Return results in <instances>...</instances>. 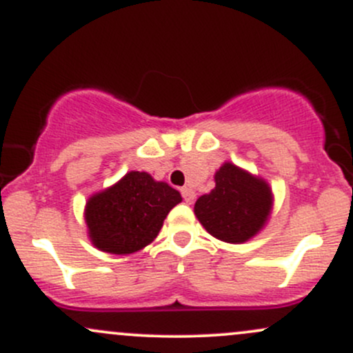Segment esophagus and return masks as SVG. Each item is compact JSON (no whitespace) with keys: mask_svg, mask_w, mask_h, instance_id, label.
<instances>
[{"mask_svg":"<svg viewBox=\"0 0 353 353\" xmlns=\"http://www.w3.org/2000/svg\"><path fill=\"white\" fill-rule=\"evenodd\" d=\"M181 194H182V197H184V201L188 202V204H192V202H194V197H196V192H194L192 189H190V188H188V185H185V188H182V189H181Z\"/></svg>","mask_w":353,"mask_h":353,"instance_id":"34e87169","label":"esophagus"}]
</instances>
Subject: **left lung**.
I'll list each match as a JSON object with an SVG mask.
<instances>
[{
	"instance_id": "1",
	"label": "left lung",
	"mask_w": 353,
	"mask_h": 353,
	"mask_svg": "<svg viewBox=\"0 0 353 353\" xmlns=\"http://www.w3.org/2000/svg\"><path fill=\"white\" fill-rule=\"evenodd\" d=\"M270 205L272 196L264 181L225 163L216 172V188L197 199L194 212L210 236L241 244L262 229Z\"/></svg>"
}]
</instances>
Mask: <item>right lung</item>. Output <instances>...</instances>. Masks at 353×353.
<instances>
[{
    "mask_svg": "<svg viewBox=\"0 0 353 353\" xmlns=\"http://www.w3.org/2000/svg\"><path fill=\"white\" fill-rule=\"evenodd\" d=\"M181 201V194L165 182L154 181L148 172L132 171L89 199V237L104 252L132 254L151 244L169 210Z\"/></svg>",
    "mask_w": 353,
    "mask_h": 353,
    "instance_id": "right-lung-1",
    "label": "right lung"
}]
</instances>
